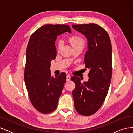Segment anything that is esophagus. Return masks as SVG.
Returning a JSON list of instances; mask_svg holds the SVG:
<instances>
[{"mask_svg":"<svg viewBox=\"0 0 133 133\" xmlns=\"http://www.w3.org/2000/svg\"><path fill=\"white\" fill-rule=\"evenodd\" d=\"M70 79V75L68 74L66 75V80L68 82V81H69Z\"/></svg>","mask_w":133,"mask_h":133,"instance_id":"esophagus-1","label":"esophagus"}]
</instances>
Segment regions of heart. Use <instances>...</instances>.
<instances>
[{
	"instance_id": "1",
	"label": "heart",
	"mask_w": 133,
	"mask_h": 133,
	"mask_svg": "<svg viewBox=\"0 0 133 133\" xmlns=\"http://www.w3.org/2000/svg\"><path fill=\"white\" fill-rule=\"evenodd\" d=\"M69 42L71 45L73 46V48L78 47L79 46L84 45V41L78 35H73L70 37L69 39ZM62 46V42L59 41L58 42V47L59 49H60Z\"/></svg>"
}]
</instances>
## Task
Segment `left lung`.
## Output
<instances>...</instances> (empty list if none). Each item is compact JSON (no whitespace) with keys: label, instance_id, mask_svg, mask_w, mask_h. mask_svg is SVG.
Masks as SVG:
<instances>
[{"label":"left lung","instance_id":"1","mask_svg":"<svg viewBox=\"0 0 133 133\" xmlns=\"http://www.w3.org/2000/svg\"><path fill=\"white\" fill-rule=\"evenodd\" d=\"M72 26L88 40L84 63L89 69L87 82L82 83L76 76L71 78L75 84L72 92L74 107L80 114L89 116L101 107L109 88L112 75L111 44L105 30L96 24Z\"/></svg>","mask_w":133,"mask_h":133}]
</instances>
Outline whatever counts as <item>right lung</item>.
Instances as JSON below:
<instances>
[{"label": "right lung", "mask_w": 133, "mask_h": 133, "mask_svg": "<svg viewBox=\"0 0 133 133\" xmlns=\"http://www.w3.org/2000/svg\"><path fill=\"white\" fill-rule=\"evenodd\" d=\"M71 33L65 24H46L32 34L28 44L24 80L32 105L40 112L50 113L55 110L66 80V74L51 76L50 63L55 59V41L57 36Z\"/></svg>", "instance_id": "obj_1"}]
</instances>
